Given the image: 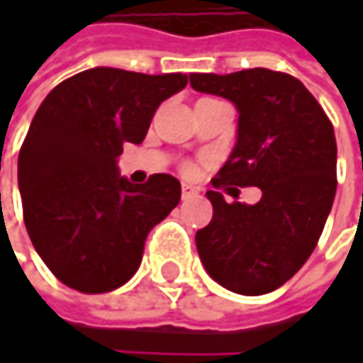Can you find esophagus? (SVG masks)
<instances>
[{"label":"esophagus","instance_id":"1","mask_svg":"<svg viewBox=\"0 0 363 363\" xmlns=\"http://www.w3.org/2000/svg\"><path fill=\"white\" fill-rule=\"evenodd\" d=\"M181 191H182V199H191V197H195V195L199 193L193 184H186V182H182Z\"/></svg>","mask_w":363,"mask_h":363}]
</instances>
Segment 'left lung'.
<instances>
[{
  "mask_svg": "<svg viewBox=\"0 0 363 363\" xmlns=\"http://www.w3.org/2000/svg\"><path fill=\"white\" fill-rule=\"evenodd\" d=\"M189 79L195 92L227 99L240 113L235 147L212 182L262 191L256 203L206 193L214 214L195 235L201 264L235 294L273 292L307 262L324 231L336 193L334 128L313 94L286 73L256 67Z\"/></svg>",
  "mask_w": 363,
  "mask_h": 363,
  "instance_id": "left-lung-1",
  "label": "left lung"
}]
</instances>
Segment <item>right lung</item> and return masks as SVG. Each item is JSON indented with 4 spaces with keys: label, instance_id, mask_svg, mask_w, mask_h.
<instances>
[{
    "label": "right lung",
    "instance_id": "obj_1",
    "mask_svg": "<svg viewBox=\"0 0 363 363\" xmlns=\"http://www.w3.org/2000/svg\"><path fill=\"white\" fill-rule=\"evenodd\" d=\"M186 82L184 73L94 67L39 105L18 155V189L27 233L65 286L86 294L123 286L149 231L179 206L174 177L132 184L117 160L125 143L145 140L153 113Z\"/></svg>",
    "mask_w": 363,
    "mask_h": 363
}]
</instances>
